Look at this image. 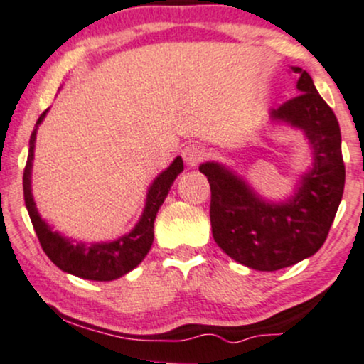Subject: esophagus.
I'll return each mask as SVG.
<instances>
[{
	"mask_svg": "<svg viewBox=\"0 0 364 364\" xmlns=\"http://www.w3.org/2000/svg\"><path fill=\"white\" fill-rule=\"evenodd\" d=\"M182 156L189 166H198L204 160V148L199 144H189L182 149Z\"/></svg>",
	"mask_w": 364,
	"mask_h": 364,
	"instance_id": "obj_1",
	"label": "esophagus"
}]
</instances>
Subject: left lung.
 <instances>
[{
    "label": "left lung",
    "instance_id": "obj_1",
    "mask_svg": "<svg viewBox=\"0 0 364 364\" xmlns=\"http://www.w3.org/2000/svg\"><path fill=\"white\" fill-rule=\"evenodd\" d=\"M300 73L296 97L272 117L306 132L314 148V168L288 204H266L249 187L218 164H203L199 172L211 186V228L225 254L257 271H277L310 257L326 242L343 199L346 166L336 114L318 95L314 80Z\"/></svg>",
    "mask_w": 364,
    "mask_h": 364
}]
</instances>
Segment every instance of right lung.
I'll return each instance as SVG.
<instances>
[{
  "mask_svg": "<svg viewBox=\"0 0 364 364\" xmlns=\"http://www.w3.org/2000/svg\"><path fill=\"white\" fill-rule=\"evenodd\" d=\"M46 112L41 114L36 124L32 136H30V148L27 164L23 170V198L25 206L32 220L33 230H36L38 242H41L42 250L46 252L47 257L58 266L61 271L70 272L73 276L83 277L90 281H112L117 279L127 272L132 271L138 264L146 257L153 243V226H155V218L158 209L168 194L170 187L177 175L183 170V161L181 156L173 160V164L165 170L160 177L153 182L151 189L148 192L146 208H144L143 216L139 223L129 235L119 238L117 242L110 243H97V245H73L66 238L59 237L58 233L50 232L46 221L41 220L37 215L36 203H33L32 192H30V172H32L33 160V141H36L37 126L46 117Z\"/></svg>",
  "mask_w": 364,
  "mask_h": 364,
  "instance_id": "1",
  "label": "right lung"
}]
</instances>
